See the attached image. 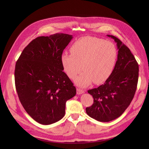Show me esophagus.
<instances>
[{
    "label": "esophagus",
    "mask_w": 149,
    "mask_h": 149,
    "mask_svg": "<svg viewBox=\"0 0 149 149\" xmlns=\"http://www.w3.org/2000/svg\"><path fill=\"white\" fill-rule=\"evenodd\" d=\"M84 92V91L80 89V88H77V93L78 95H80V94H82V93H83Z\"/></svg>",
    "instance_id": "esophagus-1"
}]
</instances>
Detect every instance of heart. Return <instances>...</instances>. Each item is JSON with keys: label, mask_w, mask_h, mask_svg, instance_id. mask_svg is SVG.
Wrapping results in <instances>:
<instances>
[{"label": "heart", "mask_w": 149, "mask_h": 149, "mask_svg": "<svg viewBox=\"0 0 149 149\" xmlns=\"http://www.w3.org/2000/svg\"><path fill=\"white\" fill-rule=\"evenodd\" d=\"M71 54L63 52L61 63L68 76L81 87L93 81L96 84L105 81L111 75L117 57L114 45L103 39L85 37L76 41L70 48Z\"/></svg>", "instance_id": "heart-1"}]
</instances>
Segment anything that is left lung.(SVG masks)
<instances>
[{"mask_svg": "<svg viewBox=\"0 0 149 149\" xmlns=\"http://www.w3.org/2000/svg\"><path fill=\"white\" fill-rule=\"evenodd\" d=\"M118 57L113 71L105 83L88 92L93 98V103L86 108L91 118L101 122H109L121 116L130 105L135 93L139 67L130 50L116 37Z\"/></svg>", "mask_w": 149, "mask_h": 149, "instance_id": "left-lung-1", "label": "left lung"}]
</instances>
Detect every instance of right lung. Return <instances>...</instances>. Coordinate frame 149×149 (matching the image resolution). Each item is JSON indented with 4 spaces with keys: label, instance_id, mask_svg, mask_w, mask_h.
<instances>
[{
    "label": "right lung",
    "instance_id": "1",
    "mask_svg": "<svg viewBox=\"0 0 149 149\" xmlns=\"http://www.w3.org/2000/svg\"><path fill=\"white\" fill-rule=\"evenodd\" d=\"M73 37L63 33L38 37L23 49L15 67V88L26 112L37 123L49 125L65 114L66 101L76 88L63 71V51Z\"/></svg>",
    "mask_w": 149,
    "mask_h": 149
}]
</instances>
